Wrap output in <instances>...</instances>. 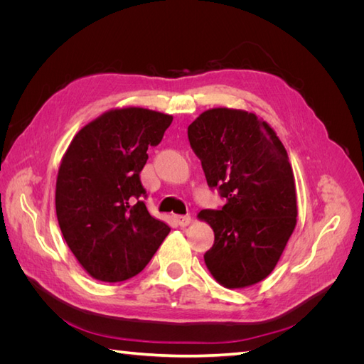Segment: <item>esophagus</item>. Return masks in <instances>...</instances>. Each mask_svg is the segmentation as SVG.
Wrapping results in <instances>:
<instances>
[{"instance_id": "34e87169", "label": "esophagus", "mask_w": 364, "mask_h": 364, "mask_svg": "<svg viewBox=\"0 0 364 364\" xmlns=\"http://www.w3.org/2000/svg\"><path fill=\"white\" fill-rule=\"evenodd\" d=\"M174 222L178 223L179 226L185 228V226H188L191 223V217L190 215H174Z\"/></svg>"}]
</instances>
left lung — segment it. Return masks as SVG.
Listing matches in <instances>:
<instances>
[{
  "instance_id": "1",
  "label": "left lung",
  "mask_w": 364,
  "mask_h": 364,
  "mask_svg": "<svg viewBox=\"0 0 364 364\" xmlns=\"http://www.w3.org/2000/svg\"><path fill=\"white\" fill-rule=\"evenodd\" d=\"M206 182L226 203L203 209L214 245L205 264L226 289L266 279L293 234L296 185L287 150L266 121L241 109H208L188 126Z\"/></svg>"
}]
</instances>
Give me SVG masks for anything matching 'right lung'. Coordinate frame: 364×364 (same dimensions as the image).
<instances>
[{
	"mask_svg": "<svg viewBox=\"0 0 364 364\" xmlns=\"http://www.w3.org/2000/svg\"><path fill=\"white\" fill-rule=\"evenodd\" d=\"M173 117L111 109L83 126L62 158L56 214L68 247L94 279L119 282L144 269L170 226L151 217L139 173Z\"/></svg>",
	"mask_w": 364,
	"mask_h": 364,
	"instance_id": "right-lung-1",
	"label": "right lung"
}]
</instances>
